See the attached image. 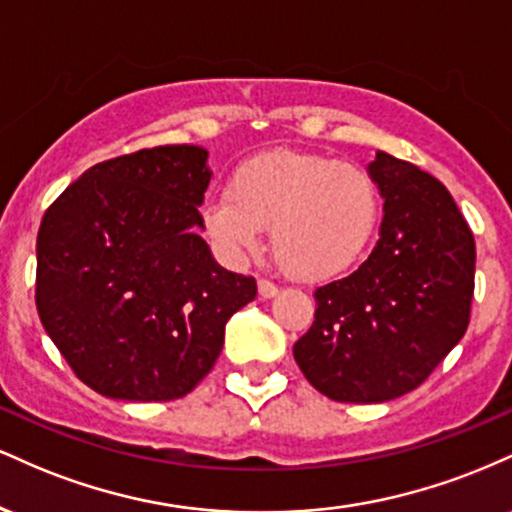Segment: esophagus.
Returning a JSON list of instances; mask_svg holds the SVG:
<instances>
[{"instance_id":"obj_1","label":"esophagus","mask_w":512,"mask_h":512,"mask_svg":"<svg viewBox=\"0 0 512 512\" xmlns=\"http://www.w3.org/2000/svg\"><path fill=\"white\" fill-rule=\"evenodd\" d=\"M257 291H260L262 298H274L276 293H279V289H276L272 281H267V279L257 281Z\"/></svg>"}]
</instances>
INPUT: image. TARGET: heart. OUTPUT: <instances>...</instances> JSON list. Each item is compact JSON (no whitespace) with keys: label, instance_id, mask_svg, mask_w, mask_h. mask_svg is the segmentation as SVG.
<instances>
[{"label":"heart","instance_id":"obj_1","mask_svg":"<svg viewBox=\"0 0 512 512\" xmlns=\"http://www.w3.org/2000/svg\"><path fill=\"white\" fill-rule=\"evenodd\" d=\"M380 221L378 182L356 163L272 151L240 163L223 195L207 199L202 226L226 260L255 255L262 228L293 279L322 281L358 262Z\"/></svg>","mask_w":512,"mask_h":512}]
</instances>
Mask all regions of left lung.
Segmentation results:
<instances>
[{
  "instance_id": "1",
  "label": "left lung",
  "mask_w": 512,
  "mask_h": 512,
  "mask_svg": "<svg viewBox=\"0 0 512 512\" xmlns=\"http://www.w3.org/2000/svg\"><path fill=\"white\" fill-rule=\"evenodd\" d=\"M383 204L368 260L315 291L313 327L293 344L308 383L334 402H387L416 390L464 337L477 248L445 185L378 151Z\"/></svg>"
}]
</instances>
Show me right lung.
I'll use <instances>...</instances> for the list:
<instances>
[{
    "label": "right lung",
    "mask_w": 512,
    "mask_h": 512,
    "mask_svg": "<svg viewBox=\"0 0 512 512\" xmlns=\"http://www.w3.org/2000/svg\"><path fill=\"white\" fill-rule=\"evenodd\" d=\"M207 149L156 146L88 168L45 211L35 305L76 378L105 397L168 402L214 368L257 296L199 236Z\"/></svg>",
    "instance_id": "1"
}]
</instances>
